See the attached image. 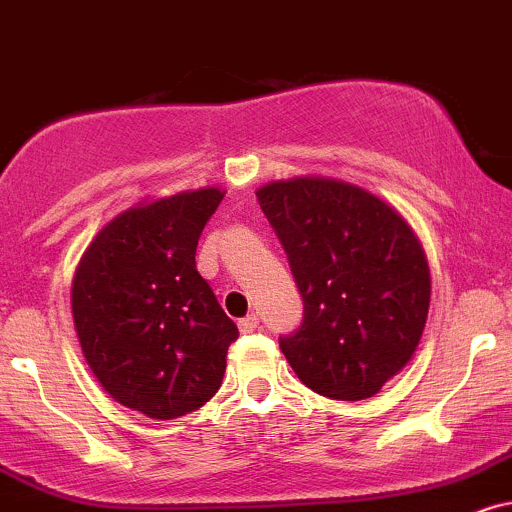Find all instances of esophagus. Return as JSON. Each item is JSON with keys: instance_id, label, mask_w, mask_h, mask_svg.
<instances>
[{"instance_id": "esophagus-1", "label": "esophagus", "mask_w": 512, "mask_h": 512, "mask_svg": "<svg viewBox=\"0 0 512 512\" xmlns=\"http://www.w3.org/2000/svg\"><path fill=\"white\" fill-rule=\"evenodd\" d=\"M257 326H260V319H257V315H248V317H243L238 322L240 334H252V331H255Z\"/></svg>"}]
</instances>
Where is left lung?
I'll use <instances>...</instances> for the list:
<instances>
[{"instance_id": "obj_1", "label": "left lung", "mask_w": 512, "mask_h": 512, "mask_svg": "<svg viewBox=\"0 0 512 512\" xmlns=\"http://www.w3.org/2000/svg\"><path fill=\"white\" fill-rule=\"evenodd\" d=\"M303 295L305 315L279 348L307 389L365 400L415 355L432 276L420 238L379 195L329 176L257 190Z\"/></svg>"}]
</instances>
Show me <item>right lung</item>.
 <instances>
[{
    "instance_id": "add662e5",
    "label": "right lung",
    "mask_w": 512,
    "mask_h": 512,
    "mask_svg": "<svg viewBox=\"0 0 512 512\" xmlns=\"http://www.w3.org/2000/svg\"><path fill=\"white\" fill-rule=\"evenodd\" d=\"M226 190L143 200L104 224L71 283L76 334L116 403L174 420L207 403L226 372L238 326L197 274L200 233Z\"/></svg>"
}]
</instances>
